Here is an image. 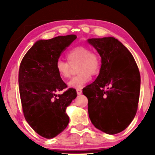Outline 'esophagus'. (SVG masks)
Returning <instances> with one entry per match:
<instances>
[{
    "instance_id": "esophagus-1",
    "label": "esophagus",
    "mask_w": 155,
    "mask_h": 155,
    "mask_svg": "<svg viewBox=\"0 0 155 155\" xmlns=\"http://www.w3.org/2000/svg\"><path fill=\"white\" fill-rule=\"evenodd\" d=\"M77 94H78V95H80L82 94V90L81 89H77Z\"/></svg>"
}]
</instances>
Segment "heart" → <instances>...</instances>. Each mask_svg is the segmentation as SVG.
<instances>
[{
  "mask_svg": "<svg viewBox=\"0 0 155 155\" xmlns=\"http://www.w3.org/2000/svg\"><path fill=\"white\" fill-rule=\"evenodd\" d=\"M67 62L57 61L56 69L59 76L63 79H68L71 74V65L78 63L77 72L78 75L74 76L68 82L69 87L80 89L91 80V75L99 73L101 68V60L99 55L95 51H91L87 46H78L66 54Z\"/></svg>",
  "mask_w": 155,
  "mask_h": 155,
  "instance_id": "heart-1",
  "label": "heart"
}]
</instances>
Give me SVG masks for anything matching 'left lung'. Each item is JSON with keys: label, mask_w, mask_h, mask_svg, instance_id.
Returning a JSON list of instances; mask_svg holds the SVG:
<instances>
[{"label": "left lung", "mask_w": 155, "mask_h": 155, "mask_svg": "<svg viewBox=\"0 0 155 155\" xmlns=\"http://www.w3.org/2000/svg\"><path fill=\"white\" fill-rule=\"evenodd\" d=\"M87 42L101 58L98 77L82 90L88 99L89 117L95 128L116 134L124 130L136 114L140 90L138 68L128 48L114 37Z\"/></svg>", "instance_id": "obj_1"}]
</instances>
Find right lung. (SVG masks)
I'll use <instances>...</instances> for the list:
<instances>
[{
    "label": "right lung",
    "mask_w": 155,
    "mask_h": 155,
    "mask_svg": "<svg viewBox=\"0 0 155 155\" xmlns=\"http://www.w3.org/2000/svg\"><path fill=\"white\" fill-rule=\"evenodd\" d=\"M77 37L58 36L37 41L23 57L19 69V89L24 116L36 133L51 139L63 132L69 123L67 107L77 97L67 87L57 73L56 63L61 54Z\"/></svg>",
    "instance_id": "right-lung-1"
}]
</instances>
